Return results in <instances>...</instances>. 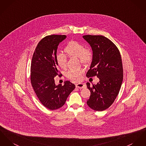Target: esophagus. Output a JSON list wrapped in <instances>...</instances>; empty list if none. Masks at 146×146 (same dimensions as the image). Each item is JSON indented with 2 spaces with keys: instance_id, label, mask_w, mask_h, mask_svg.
<instances>
[{
  "instance_id": "34e87169",
  "label": "esophagus",
  "mask_w": 146,
  "mask_h": 146,
  "mask_svg": "<svg viewBox=\"0 0 146 146\" xmlns=\"http://www.w3.org/2000/svg\"><path fill=\"white\" fill-rule=\"evenodd\" d=\"M76 87L77 88H79V89H82V88H86V84H84V83H77V84H76Z\"/></svg>"
}]
</instances>
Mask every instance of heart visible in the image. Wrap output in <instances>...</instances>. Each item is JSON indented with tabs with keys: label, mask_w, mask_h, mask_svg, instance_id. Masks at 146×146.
I'll list each match as a JSON object with an SVG mask.
<instances>
[{
	"label": "heart",
	"mask_w": 146,
	"mask_h": 146,
	"mask_svg": "<svg viewBox=\"0 0 146 146\" xmlns=\"http://www.w3.org/2000/svg\"><path fill=\"white\" fill-rule=\"evenodd\" d=\"M65 52L69 56L79 58L82 63L87 64L90 63L92 59V53L89 49H86L82 44L76 41H71L69 42L64 48ZM56 63L62 69L67 67V57L62 53L56 54ZM84 73L83 69H70L67 73L68 78L74 81H79L82 79V74Z\"/></svg>",
	"instance_id": "1"
}]
</instances>
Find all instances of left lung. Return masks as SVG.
Here are the masks:
<instances>
[{
  "label": "left lung",
  "instance_id": "8db88e82",
  "mask_svg": "<svg viewBox=\"0 0 146 146\" xmlns=\"http://www.w3.org/2000/svg\"><path fill=\"white\" fill-rule=\"evenodd\" d=\"M93 51L92 62L87 73L88 78L97 76L100 82L90 86L88 106L96 111L109 108L118 96L123 78L122 62L120 52L112 42L103 35H83Z\"/></svg>",
  "mask_w": 146,
  "mask_h": 146
}]
</instances>
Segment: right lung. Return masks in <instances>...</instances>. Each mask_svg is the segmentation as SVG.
<instances>
[{"mask_svg":"<svg viewBox=\"0 0 146 146\" xmlns=\"http://www.w3.org/2000/svg\"><path fill=\"white\" fill-rule=\"evenodd\" d=\"M65 35H50L38 44L32 57L31 81L34 90L41 103L50 110L62 107L75 85L70 81L64 86H56L54 77L62 76L58 69L56 56L59 44L66 38Z\"/></svg>","mask_w":146,"mask_h":146,"instance_id":"add662e5","label":"right lung"}]
</instances>
